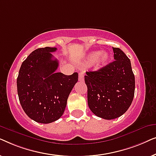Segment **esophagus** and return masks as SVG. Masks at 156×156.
<instances>
[{"instance_id":"1","label":"esophagus","mask_w":156,"mask_h":156,"mask_svg":"<svg viewBox=\"0 0 156 156\" xmlns=\"http://www.w3.org/2000/svg\"><path fill=\"white\" fill-rule=\"evenodd\" d=\"M84 74L83 72H80V74H79V81H80V82H83L84 81Z\"/></svg>"}]
</instances>
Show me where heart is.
<instances>
[{"instance_id": "heart-1", "label": "heart", "mask_w": 156, "mask_h": 156, "mask_svg": "<svg viewBox=\"0 0 156 156\" xmlns=\"http://www.w3.org/2000/svg\"><path fill=\"white\" fill-rule=\"evenodd\" d=\"M110 58V55L108 52H99L98 51L91 52L87 57L86 62L91 63L94 62V65L96 68H101L106 65Z\"/></svg>"}]
</instances>
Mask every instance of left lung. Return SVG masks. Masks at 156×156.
Listing matches in <instances>:
<instances>
[{
  "instance_id": "1",
  "label": "left lung",
  "mask_w": 156,
  "mask_h": 156,
  "mask_svg": "<svg viewBox=\"0 0 156 156\" xmlns=\"http://www.w3.org/2000/svg\"><path fill=\"white\" fill-rule=\"evenodd\" d=\"M115 61L97 71L87 72V101L96 116L111 120L121 116L133 101L135 76L131 61L118 48H113Z\"/></svg>"
}]
</instances>
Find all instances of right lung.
<instances>
[{"label": "right lung", "instance_id": "1", "mask_svg": "<svg viewBox=\"0 0 156 156\" xmlns=\"http://www.w3.org/2000/svg\"><path fill=\"white\" fill-rule=\"evenodd\" d=\"M56 48H38L21 65L17 78L19 101L25 114L36 122L50 123L62 116L78 73L56 72L59 62L51 52Z\"/></svg>", "mask_w": 156, "mask_h": 156}]
</instances>
